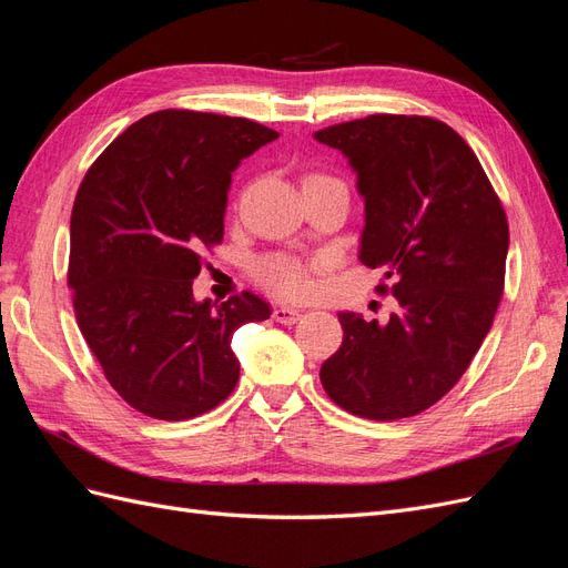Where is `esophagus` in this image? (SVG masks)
I'll return each mask as SVG.
<instances>
[{
	"label": "esophagus",
	"mask_w": 568,
	"mask_h": 568,
	"mask_svg": "<svg viewBox=\"0 0 568 568\" xmlns=\"http://www.w3.org/2000/svg\"><path fill=\"white\" fill-rule=\"evenodd\" d=\"M272 317L280 324H294L301 320V311H294V307H288V305H277L272 311Z\"/></svg>",
	"instance_id": "obj_1"
}]
</instances>
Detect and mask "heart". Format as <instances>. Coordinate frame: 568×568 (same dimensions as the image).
Here are the masks:
<instances>
[{"mask_svg": "<svg viewBox=\"0 0 568 568\" xmlns=\"http://www.w3.org/2000/svg\"><path fill=\"white\" fill-rule=\"evenodd\" d=\"M255 277L272 294L284 298H303L311 294V277H307V267L294 255L274 253L265 255L255 263Z\"/></svg>", "mask_w": 568, "mask_h": 568, "instance_id": "b5f03b06", "label": "heart"}]
</instances>
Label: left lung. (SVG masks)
<instances>
[{
  "mask_svg": "<svg viewBox=\"0 0 568 568\" xmlns=\"http://www.w3.org/2000/svg\"><path fill=\"white\" fill-rule=\"evenodd\" d=\"M357 173L359 261L398 298L386 324L338 313L341 348L320 369L351 415L393 422L438 403L467 372L505 291L507 215L476 153L428 115L376 113L315 132Z\"/></svg>",
  "mask_w": 568,
  "mask_h": 568,
  "instance_id": "left-lung-1",
  "label": "left lung"
}]
</instances>
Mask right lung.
<instances>
[{"label":"right lung","instance_id":"add662e5","mask_svg":"<svg viewBox=\"0 0 568 568\" xmlns=\"http://www.w3.org/2000/svg\"><path fill=\"white\" fill-rule=\"evenodd\" d=\"M277 136L248 118L156 111L118 134L78 189L75 320L106 382L146 417L184 422L217 407L239 382L234 332L270 317L251 291L196 303L192 282L222 244L236 165Z\"/></svg>","mask_w":568,"mask_h":568}]
</instances>
